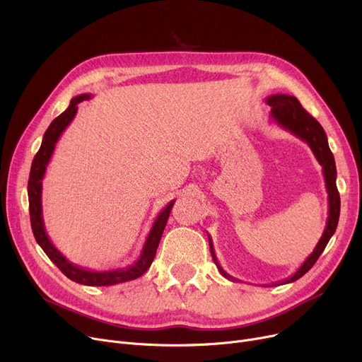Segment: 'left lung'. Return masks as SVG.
<instances>
[{
  "label": "left lung",
  "mask_w": 362,
  "mask_h": 362,
  "mask_svg": "<svg viewBox=\"0 0 362 362\" xmlns=\"http://www.w3.org/2000/svg\"><path fill=\"white\" fill-rule=\"evenodd\" d=\"M265 103L272 107L270 116L280 127L291 132L292 135H295L300 141L308 144L317 161L322 167V176H325L327 198H329V217L326 221L325 232H322L311 255L302 262L300 267L291 277L269 284V286H280V284L292 283V281L298 280L299 277H302L307 272H310V269L315 264L318 257L322 254V251H325L326 245L329 243L330 238L334 235L337 223H339L340 197H339L337 186H336V176H337L336 163H334V157L330 151L325 129L321 127V124L311 116L307 110L302 108L300 103L295 97H292V95H284V93L270 95V97H267V100H265ZM208 242H210V251H211L213 259L217 265L218 272L221 273V276H224L226 279H229L232 281H239L238 279L232 277L230 274H227L221 269L220 262L217 261V257H216V252L213 248V240H211L210 235H208Z\"/></svg>",
  "instance_id": "1"
}]
</instances>
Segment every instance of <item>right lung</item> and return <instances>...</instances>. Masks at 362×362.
Listing matches in <instances>:
<instances>
[{
	"label": "right lung",
	"mask_w": 362,
	"mask_h": 362,
	"mask_svg": "<svg viewBox=\"0 0 362 362\" xmlns=\"http://www.w3.org/2000/svg\"><path fill=\"white\" fill-rule=\"evenodd\" d=\"M90 100L89 93H82L78 97L71 98L70 105L66 111H63L59 117H55L49 127L47 129L45 135L42 138V144L40 151L36 152L33 158L30 175H29V183H28V197H29V214H30V224L33 236L41 246L44 252L48 255V258L62 270L64 276H67L70 280L85 284V286H112V284L124 283L129 280H135L141 277L149 267L154 257L157 254V248L160 239L163 236L164 227L167 224V220L170 217V211L173 208L175 201H170L161 213L157 216L154 224H152L151 230L145 239V243L142 246V251L139 258L127 265L123 269H114V270H105V272H95L81 267L78 264H73L69 261L59 250L55 248L54 243L49 240L45 226H44V217H42V179L45 176L47 165L52 157V152L55 149V144L59 142L60 136L66 127L70 124V122L74 119L76 112H78V105L82 101Z\"/></svg>",
	"instance_id": "obj_1"
}]
</instances>
